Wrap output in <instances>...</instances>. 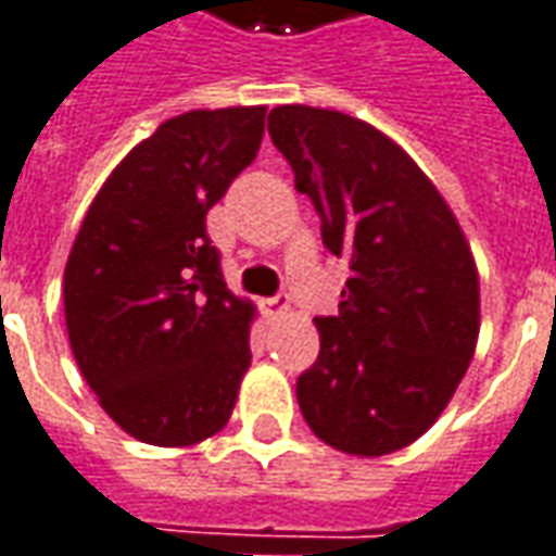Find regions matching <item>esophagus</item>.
I'll return each mask as SVG.
<instances>
[{
    "mask_svg": "<svg viewBox=\"0 0 556 556\" xmlns=\"http://www.w3.org/2000/svg\"><path fill=\"white\" fill-rule=\"evenodd\" d=\"M261 311L270 316V319H279V316L289 311V298H286V295L264 298V301H261Z\"/></svg>",
    "mask_w": 556,
    "mask_h": 556,
    "instance_id": "obj_1",
    "label": "esophagus"
}]
</instances>
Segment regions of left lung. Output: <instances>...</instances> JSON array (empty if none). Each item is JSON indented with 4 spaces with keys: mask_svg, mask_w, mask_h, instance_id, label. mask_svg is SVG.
<instances>
[{
    "mask_svg": "<svg viewBox=\"0 0 556 556\" xmlns=\"http://www.w3.org/2000/svg\"><path fill=\"white\" fill-rule=\"evenodd\" d=\"M267 131L351 264L319 356L298 378L311 431L348 455L415 443L446 409L480 336L470 245L431 178L375 125L338 110L274 106Z\"/></svg>",
    "mask_w": 556,
    "mask_h": 556,
    "instance_id": "8db88e82",
    "label": "left lung"
}]
</instances>
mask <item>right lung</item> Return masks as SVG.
I'll list each match as a JSON object with an SVG mask.
<instances>
[{"mask_svg": "<svg viewBox=\"0 0 556 556\" xmlns=\"http://www.w3.org/2000/svg\"><path fill=\"white\" fill-rule=\"evenodd\" d=\"M264 113L165 119L113 168L70 249V348L106 415L141 443L218 433L252 363L255 307L227 289L205 215L255 160Z\"/></svg>", "mask_w": 556, "mask_h": 556, "instance_id": "add662e5", "label": "right lung"}]
</instances>
